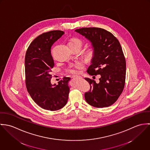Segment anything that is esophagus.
<instances>
[{"label":"esophagus","instance_id":"34e87169","mask_svg":"<svg viewBox=\"0 0 150 150\" xmlns=\"http://www.w3.org/2000/svg\"><path fill=\"white\" fill-rule=\"evenodd\" d=\"M73 79H78V78H81V77L77 76H74L73 77Z\"/></svg>","mask_w":150,"mask_h":150}]
</instances>
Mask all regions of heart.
I'll return each instance as SVG.
<instances>
[{"label":"heart","instance_id":"obj_1","mask_svg":"<svg viewBox=\"0 0 150 150\" xmlns=\"http://www.w3.org/2000/svg\"><path fill=\"white\" fill-rule=\"evenodd\" d=\"M83 45V43L82 40L79 38H72L69 43V45L70 46H77L80 47V48ZM95 54V51L94 48H90L88 49L84 54V57L87 61H91L92 60ZM81 64H76L73 66H70V67L67 69V71L71 74H76L79 73V69L80 68Z\"/></svg>","mask_w":150,"mask_h":150}]
</instances>
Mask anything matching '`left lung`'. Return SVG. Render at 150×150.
Returning a JSON list of instances; mask_svg holds the SVG:
<instances>
[{"label":"left lung","mask_w":150,"mask_h":150,"mask_svg":"<svg viewBox=\"0 0 150 150\" xmlns=\"http://www.w3.org/2000/svg\"><path fill=\"white\" fill-rule=\"evenodd\" d=\"M75 31L88 39L95 51L87 72L91 76L100 75L98 84L85 78L90 85L84 95L86 100L93 107H108L117 100L125 84L126 61L121 44L111 33L102 28H83Z\"/></svg>","instance_id":"8db88e82"}]
</instances>
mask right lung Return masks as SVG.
Masks as SVG:
<instances>
[{"mask_svg":"<svg viewBox=\"0 0 150 150\" xmlns=\"http://www.w3.org/2000/svg\"><path fill=\"white\" fill-rule=\"evenodd\" d=\"M62 30H51L38 36L30 44L25 54V83L33 101L43 109L55 111L67 102L69 77H64L52 85L51 69L54 62L51 47L63 35Z\"/></svg>","mask_w":150,"mask_h":150,"instance_id":"1","label":"right lung"}]
</instances>
